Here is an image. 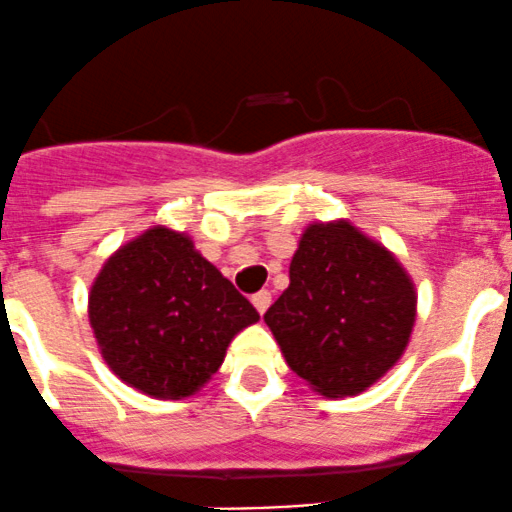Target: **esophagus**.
<instances>
[{"label": "esophagus", "instance_id": "34e87169", "mask_svg": "<svg viewBox=\"0 0 512 512\" xmlns=\"http://www.w3.org/2000/svg\"><path fill=\"white\" fill-rule=\"evenodd\" d=\"M252 304H255L257 312L265 314L267 307H270V304H272V294L267 292V289H262V292H257L255 297H252Z\"/></svg>", "mask_w": 512, "mask_h": 512}]
</instances>
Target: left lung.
<instances>
[{
	"instance_id": "obj_1",
	"label": "left lung",
	"mask_w": 512,
	"mask_h": 512,
	"mask_svg": "<svg viewBox=\"0 0 512 512\" xmlns=\"http://www.w3.org/2000/svg\"><path fill=\"white\" fill-rule=\"evenodd\" d=\"M265 322L289 369L327 399H342L401 359L416 322V289L401 262L352 223H312Z\"/></svg>"
}]
</instances>
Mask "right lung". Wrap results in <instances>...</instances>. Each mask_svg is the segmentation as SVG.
<instances>
[{
  "mask_svg": "<svg viewBox=\"0 0 512 512\" xmlns=\"http://www.w3.org/2000/svg\"><path fill=\"white\" fill-rule=\"evenodd\" d=\"M257 309L185 232L156 225L118 247L89 292V322L108 369L153 399L193 396Z\"/></svg>",
  "mask_w": 512,
  "mask_h": 512,
  "instance_id": "add662e5",
  "label": "right lung"
}]
</instances>
